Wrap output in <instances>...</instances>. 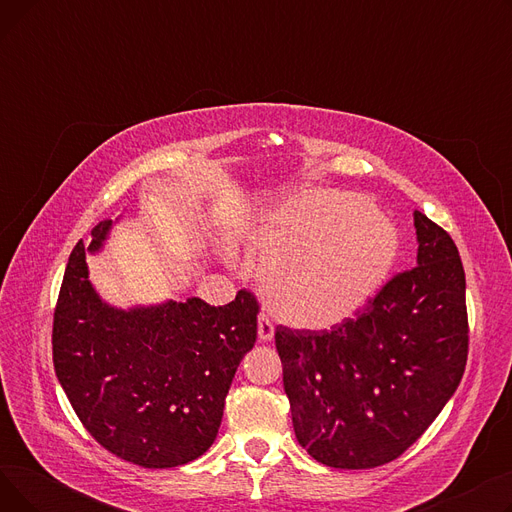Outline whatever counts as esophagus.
Listing matches in <instances>:
<instances>
[{"label": "esophagus", "instance_id": "1", "mask_svg": "<svg viewBox=\"0 0 512 512\" xmlns=\"http://www.w3.org/2000/svg\"><path fill=\"white\" fill-rule=\"evenodd\" d=\"M257 332H259V340H263V342H270L274 338V321L270 319V315H265V313L259 315Z\"/></svg>", "mask_w": 512, "mask_h": 512}]
</instances>
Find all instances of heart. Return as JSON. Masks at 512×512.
<instances>
[{"instance_id": "obj_1", "label": "heart", "mask_w": 512, "mask_h": 512, "mask_svg": "<svg viewBox=\"0 0 512 512\" xmlns=\"http://www.w3.org/2000/svg\"><path fill=\"white\" fill-rule=\"evenodd\" d=\"M274 311L297 328H330L353 317L384 282L398 238L367 199L309 191L267 211L257 230Z\"/></svg>"}]
</instances>
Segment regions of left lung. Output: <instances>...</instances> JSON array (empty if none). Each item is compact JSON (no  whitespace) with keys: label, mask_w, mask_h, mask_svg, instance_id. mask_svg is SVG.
I'll list each match as a JSON object with an SVG mask.
<instances>
[{"label":"left lung","mask_w":512,"mask_h":512,"mask_svg":"<svg viewBox=\"0 0 512 512\" xmlns=\"http://www.w3.org/2000/svg\"><path fill=\"white\" fill-rule=\"evenodd\" d=\"M417 265L332 330L278 326L294 434L321 465H386L421 438L467 365L465 270L446 230L413 213Z\"/></svg>","instance_id":"obj_1"}]
</instances>
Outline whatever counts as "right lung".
<instances>
[{"label": "right lung", "instance_id": "right-lung-1", "mask_svg": "<svg viewBox=\"0 0 512 512\" xmlns=\"http://www.w3.org/2000/svg\"><path fill=\"white\" fill-rule=\"evenodd\" d=\"M112 220L74 247L56 311L53 367L78 419L112 454L145 469L186 465L213 444L234 373L255 340L259 303L180 299L118 309L89 280Z\"/></svg>", "mask_w": 512, "mask_h": 512}]
</instances>
